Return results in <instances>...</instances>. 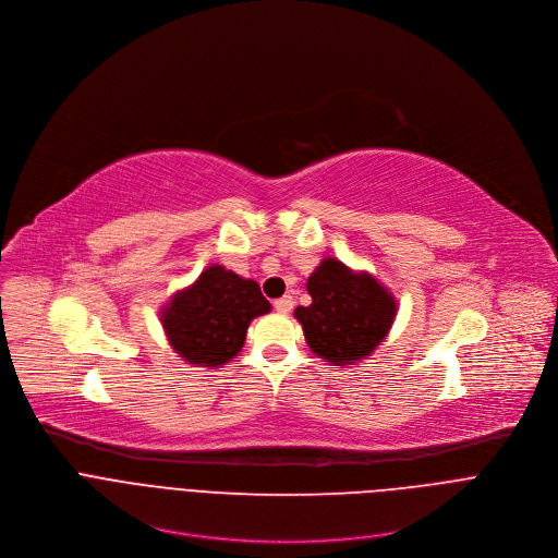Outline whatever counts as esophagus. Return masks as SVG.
<instances>
[{"label":"esophagus","instance_id":"esophagus-1","mask_svg":"<svg viewBox=\"0 0 558 558\" xmlns=\"http://www.w3.org/2000/svg\"><path fill=\"white\" fill-rule=\"evenodd\" d=\"M275 310L277 312H281V314H288L290 310H292V305H294V299L290 296V294H286V296H281V299H275Z\"/></svg>","mask_w":558,"mask_h":558}]
</instances>
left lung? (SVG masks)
<instances>
[{"label": "left lung", "mask_w": 558, "mask_h": 558, "mask_svg": "<svg viewBox=\"0 0 558 558\" xmlns=\"http://www.w3.org/2000/svg\"><path fill=\"white\" fill-rule=\"evenodd\" d=\"M310 305L294 310L310 350L331 365L369 356L396 318V299L367 272L327 257L307 279Z\"/></svg>", "instance_id": "obj_1"}]
</instances>
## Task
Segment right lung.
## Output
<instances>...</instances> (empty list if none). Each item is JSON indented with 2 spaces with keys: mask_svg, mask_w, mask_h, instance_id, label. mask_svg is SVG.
Wrapping results in <instances>:
<instances>
[{
  "mask_svg": "<svg viewBox=\"0 0 558 558\" xmlns=\"http://www.w3.org/2000/svg\"><path fill=\"white\" fill-rule=\"evenodd\" d=\"M270 312L259 283L233 270L208 266L199 279L178 292L162 312L171 348L191 365L217 367L244 348L248 323Z\"/></svg>",
  "mask_w": 558,
  "mask_h": 558,
  "instance_id": "add662e5",
  "label": "right lung"
}]
</instances>
